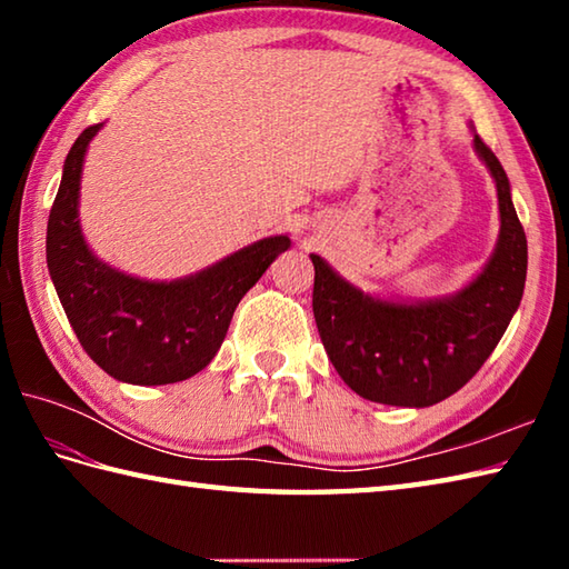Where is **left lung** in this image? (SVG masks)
Segmentation results:
<instances>
[{"label":"left lung","instance_id":"obj_1","mask_svg":"<svg viewBox=\"0 0 569 569\" xmlns=\"http://www.w3.org/2000/svg\"><path fill=\"white\" fill-rule=\"evenodd\" d=\"M475 149L497 180L501 234L487 269L462 293L435 303H386L316 266L312 312L332 367L349 389L386 406L426 408L462 389L499 345L523 298L528 244L509 178L481 137Z\"/></svg>","mask_w":569,"mask_h":569}]
</instances>
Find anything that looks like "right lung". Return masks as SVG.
Instances as JSON below:
<instances>
[{"label":"right lung","instance_id":"1","mask_svg":"<svg viewBox=\"0 0 569 569\" xmlns=\"http://www.w3.org/2000/svg\"><path fill=\"white\" fill-rule=\"evenodd\" d=\"M100 127H88L72 143L48 214L46 261L56 293L82 349L110 377L139 386L190 379L210 365L239 300L291 239H261L173 283L110 269L92 257L78 224L82 159Z\"/></svg>","mask_w":569,"mask_h":569}]
</instances>
